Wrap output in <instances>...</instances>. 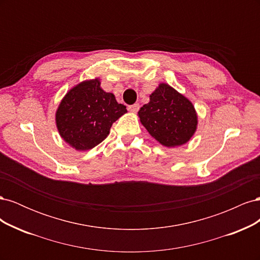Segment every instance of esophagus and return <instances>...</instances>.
I'll return each instance as SVG.
<instances>
[{"instance_id": "1", "label": "esophagus", "mask_w": 260, "mask_h": 260, "mask_svg": "<svg viewBox=\"0 0 260 260\" xmlns=\"http://www.w3.org/2000/svg\"><path fill=\"white\" fill-rule=\"evenodd\" d=\"M139 108H140V105H139V104H133V105H130V106L128 107L129 112H131V113H137V112L139 111Z\"/></svg>"}]
</instances>
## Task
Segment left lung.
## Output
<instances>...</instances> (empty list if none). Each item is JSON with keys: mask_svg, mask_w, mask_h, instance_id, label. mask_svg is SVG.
<instances>
[{"mask_svg": "<svg viewBox=\"0 0 260 260\" xmlns=\"http://www.w3.org/2000/svg\"><path fill=\"white\" fill-rule=\"evenodd\" d=\"M138 116L149 135L166 147L187 143L199 123L192 102L164 82L149 95V102L140 108Z\"/></svg>", "mask_w": 260, "mask_h": 260, "instance_id": "1", "label": "left lung"}]
</instances>
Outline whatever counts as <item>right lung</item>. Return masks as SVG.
I'll return each mask as SVG.
<instances>
[{"label":"right lung","mask_w":260,"mask_h":260,"mask_svg":"<svg viewBox=\"0 0 260 260\" xmlns=\"http://www.w3.org/2000/svg\"><path fill=\"white\" fill-rule=\"evenodd\" d=\"M127 113L113 93L101 88L100 78L73 86L55 113L59 136L76 151H88L104 141L113 123Z\"/></svg>","instance_id":"right-lung-1"}]
</instances>
